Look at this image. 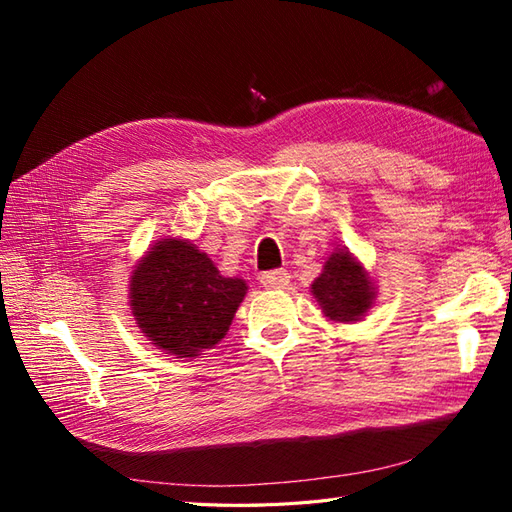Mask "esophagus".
<instances>
[{"instance_id": "esophagus-1", "label": "esophagus", "mask_w": 512, "mask_h": 512, "mask_svg": "<svg viewBox=\"0 0 512 512\" xmlns=\"http://www.w3.org/2000/svg\"><path fill=\"white\" fill-rule=\"evenodd\" d=\"M259 281H262L264 288H286L290 284V273L284 268L268 270V273L259 277Z\"/></svg>"}]
</instances>
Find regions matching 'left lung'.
Segmentation results:
<instances>
[{
    "label": "left lung",
    "mask_w": 512,
    "mask_h": 512,
    "mask_svg": "<svg viewBox=\"0 0 512 512\" xmlns=\"http://www.w3.org/2000/svg\"><path fill=\"white\" fill-rule=\"evenodd\" d=\"M312 295L317 297L325 317L358 321L372 308L374 288L363 266L356 264L347 250H336L325 262L323 273L314 279Z\"/></svg>",
    "instance_id": "left-lung-1"
}]
</instances>
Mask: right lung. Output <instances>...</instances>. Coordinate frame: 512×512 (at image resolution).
I'll list each match as a JSON object with an SVG mask.
<instances>
[{
  "instance_id": "1",
  "label": "right lung",
  "mask_w": 512,
  "mask_h": 512,
  "mask_svg": "<svg viewBox=\"0 0 512 512\" xmlns=\"http://www.w3.org/2000/svg\"><path fill=\"white\" fill-rule=\"evenodd\" d=\"M244 295V279L222 277L209 257L180 239L151 248L129 286L138 328L178 358L222 341Z\"/></svg>"
}]
</instances>
